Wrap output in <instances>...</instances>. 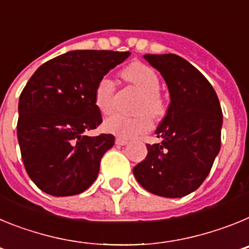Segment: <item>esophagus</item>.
Returning <instances> with one entry per match:
<instances>
[{"mask_svg":"<svg viewBox=\"0 0 249 249\" xmlns=\"http://www.w3.org/2000/svg\"><path fill=\"white\" fill-rule=\"evenodd\" d=\"M127 143H128V141H127L126 138H122V137L116 138V144H118V146H124V144Z\"/></svg>","mask_w":249,"mask_h":249,"instance_id":"esophagus-1","label":"esophagus"}]
</instances>
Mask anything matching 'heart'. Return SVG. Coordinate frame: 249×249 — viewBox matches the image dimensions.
Segmentation results:
<instances>
[{"label":"heart","instance_id":"1","mask_svg":"<svg viewBox=\"0 0 249 249\" xmlns=\"http://www.w3.org/2000/svg\"><path fill=\"white\" fill-rule=\"evenodd\" d=\"M122 77L128 83L133 85L141 92L137 111H147L152 117H160L164 111L163 101L160 96V78L149 66L141 62H133L127 66L122 72ZM114 83L108 77H103L94 89V105L98 111L107 114L113 108ZM152 121L146 112L126 116L122 113H113L103 123L106 132L120 136L122 138H131L151 128Z\"/></svg>","mask_w":249,"mask_h":249}]
</instances>
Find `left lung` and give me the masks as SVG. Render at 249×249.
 Listing matches in <instances>:
<instances>
[{"instance_id":"8db88e82","label":"left lung","mask_w":249,"mask_h":249,"mask_svg":"<svg viewBox=\"0 0 249 249\" xmlns=\"http://www.w3.org/2000/svg\"><path fill=\"white\" fill-rule=\"evenodd\" d=\"M166 81L171 103L156 129L160 143L147 144V157L133 168L144 190L179 198L195 192L210 173L221 148V105L201 72L173 53L144 54Z\"/></svg>"}]
</instances>
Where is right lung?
I'll return each instance as SVG.
<instances>
[{
    "mask_svg": "<svg viewBox=\"0 0 249 249\" xmlns=\"http://www.w3.org/2000/svg\"><path fill=\"white\" fill-rule=\"evenodd\" d=\"M129 54L70 51L32 74L19 96L17 138L26 171L41 191L74 196L96 181L101 158L113 147L114 137L85 135L102 122L94 89Z\"/></svg>",
    "mask_w": 249,
    "mask_h": 249,
    "instance_id": "add662e5",
    "label": "right lung"
}]
</instances>
